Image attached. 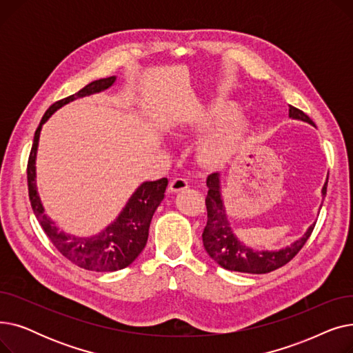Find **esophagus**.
Returning <instances> with one entry per match:
<instances>
[{
	"mask_svg": "<svg viewBox=\"0 0 353 353\" xmlns=\"http://www.w3.org/2000/svg\"><path fill=\"white\" fill-rule=\"evenodd\" d=\"M188 188H189V181H188V179H183V177H177V179L172 180L170 181V186H169L172 193L186 190Z\"/></svg>",
	"mask_w": 353,
	"mask_h": 353,
	"instance_id": "34e87169",
	"label": "esophagus"
}]
</instances>
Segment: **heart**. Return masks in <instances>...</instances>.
<instances>
[{
    "label": "heart",
    "instance_id": "1",
    "mask_svg": "<svg viewBox=\"0 0 353 353\" xmlns=\"http://www.w3.org/2000/svg\"><path fill=\"white\" fill-rule=\"evenodd\" d=\"M234 111L236 105L233 103L217 101L209 108H201L193 113L188 120V128L194 132H205L214 123L230 117ZM242 128L239 121H228L213 130L200 144L199 152L201 160L212 165L226 163L236 152Z\"/></svg>",
    "mask_w": 353,
    "mask_h": 353
}]
</instances>
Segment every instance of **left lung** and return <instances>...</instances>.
Returning <instances> with one entry per match:
<instances>
[{
  "label": "left lung",
  "mask_w": 353,
  "mask_h": 353,
  "mask_svg": "<svg viewBox=\"0 0 353 353\" xmlns=\"http://www.w3.org/2000/svg\"><path fill=\"white\" fill-rule=\"evenodd\" d=\"M289 117L294 120H302L313 125V121L303 113L302 110L289 105ZM206 184L209 188L206 196L208 223L203 230V246L213 261L232 272H242L252 274L269 273L289 263L292 259L299 253V250L310 237L314 223L309 226L307 232L293 242L290 246L281 250H256L246 246L234 236L223 206V199L220 194V176L213 173L208 177ZM327 181L322 189V196H326Z\"/></svg>",
  "instance_id": "left-lung-1"
}]
</instances>
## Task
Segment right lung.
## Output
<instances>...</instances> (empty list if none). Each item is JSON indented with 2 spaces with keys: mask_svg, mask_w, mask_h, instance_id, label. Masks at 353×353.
<instances>
[{
  "mask_svg": "<svg viewBox=\"0 0 353 353\" xmlns=\"http://www.w3.org/2000/svg\"><path fill=\"white\" fill-rule=\"evenodd\" d=\"M114 76L96 80L87 84L76 94L55 101L52 105H50L40 121V125L35 130L27 165L28 196L31 208L37 220L40 221L43 230L55 249L65 259H68L70 262L77 265L79 268L92 272H116L127 268L136 261V257L141 253L147 243L152 217L164 199V192L169 180L163 177L156 181L143 183L133 193V196L128 199L125 208L121 210L113 223L96 236L77 237L59 230L54 221L46 214L39 190H37L35 159L41 127L54 111H57L60 107L72 100L107 90L114 84Z\"/></svg>",
  "mask_w": 353,
  "mask_h": 353,
  "instance_id": "add662e5",
  "label": "right lung"
}]
</instances>
